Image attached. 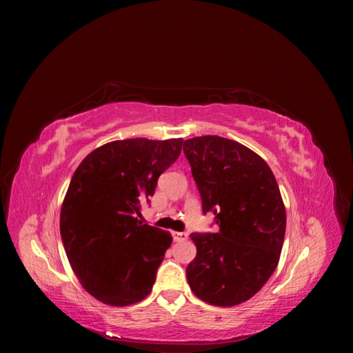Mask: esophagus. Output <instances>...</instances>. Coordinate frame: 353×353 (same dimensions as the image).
<instances>
[{
  "label": "esophagus",
  "mask_w": 353,
  "mask_h": 353,
  "mask_svg": "<svg viewBox=\"0 0 353 353\" xmlns=\"http://www.w3.org/2000/svg\"><path fill=\"white\" fill-rule=\"evenodd\" d=\"M188 234L187 232H183V231H172V239L174 241H184L187 240Z\"/></svg>",
  "instance_id": "1"
}]
</instances>
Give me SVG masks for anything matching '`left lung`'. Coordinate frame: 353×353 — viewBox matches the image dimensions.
Instances as JSON below:
<instances>
[{"label":"left lung","instance_id":"1","mask_svg":"<svg viewBox=\"0 0 353 353\" xmlns=\"http://www.w3.org/2000/svg\"><path fill=\"white\" fill-rule=\"evenodd\" d=\"M201 197L218 232H193L197 248L187 266L193 293L210 305L236 306L258 293L279 265L285 209L265 160L243 144L216 135L184 141Z\"/></svg>","mask_w":353,"mask_h":353}]
</instances>
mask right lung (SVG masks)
<instances>
[{"label":"right lung","mask_w":353,"mask_h":353,"mask_svg":"<svg viewBox=\"0 0 353 353\" xmlns=\"http://www.w3.org/2000/svg\"><path fill=\"white\" fill-rule=\"evenodd\" d=\"M181 145V138L113 141L95 148L74 170L60 234L73 272L103 303L132 305L152 292L172 237L135 215L178 159Z\"/></svg>","instance_id":"1"}]
</instances>
